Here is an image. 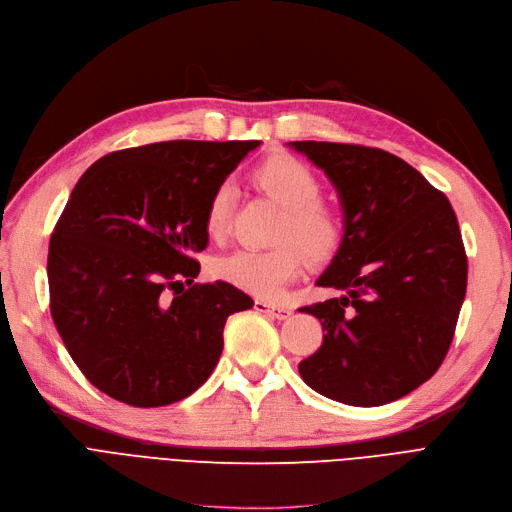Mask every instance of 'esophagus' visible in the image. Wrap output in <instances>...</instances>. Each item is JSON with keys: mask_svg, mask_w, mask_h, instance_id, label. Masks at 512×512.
<instances>
[{"mask_svg": "<svg viewBox=\"0 0 512 512\" xmlns=\"http://www.w3.org/2000/svg\"><path fill=\"white\" fill-rule=\"evenodd\" d=\"M254 309L260 311V313H267V315H271V317H277V320H288V317L292 315V309H290V307L273 305V303H267V301H256V303H254Z\"/></svg>", "mask_w": 512, "mask_h": 512, "instance_id": "1", "label": "esophagus"}]
</instances>
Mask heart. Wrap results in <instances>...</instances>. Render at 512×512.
Here are the masks:
<instances>
[{"instance_id":"heart-1","label":"heart","mask_w":512,"mask_h":512,"mask_svg":"<svg viewBox=\"0 0 512 512\" xmlns=\"http://www.w3.org/2000/svg\"><path fill=\"white\" fill-rule=\"evenodd\" d=\"M256 182L286 209L271 250L241 248L214 262V273L233 286L258 298L281 296L284 288L303 271V253L313 260H326L339 250L343 224L337 211L322 197V180L294 156H273L256 169ZM235 186L222 182L211 192L205 207L207 233L220 239L233 216Z\"/></svg>"}]
</instances>
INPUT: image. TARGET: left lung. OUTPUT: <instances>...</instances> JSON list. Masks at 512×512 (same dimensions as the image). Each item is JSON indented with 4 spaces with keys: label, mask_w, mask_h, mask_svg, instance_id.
<instances>
[{
    "label": "left lung",
    "mask_w": 512,
    "mask_h": 512,
    "mask_svg": "<svg viewBox=\"0 0 512 512\" xmlns=\"http://www.w3.org/2000/svg\"><path fill=\"white\" fill-rule=\"evenodd\" d=\"M337 186L345 233L317 286L341 298L301 307L326 330L303 381L351 407H379L426 383L451 347L468 258L443 192L402 158L358 144L290 142Z\"/></svg>",
    "instance_id": "left-lung-1"
}]
</instances>
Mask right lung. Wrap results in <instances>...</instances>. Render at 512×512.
Returning <instances> with one entry per match:
<instances>
[{"mask_svg": "<svg viewBox=\"0 0 512 512\" xmlns=\"http://www.w3.org/2000/svg\"><path fill=\"white\" fill-rule=\"evenodd\" d=\"M260 142H158L105 154L72 190L48 245L50 313L97 390L165 407L209 379L228 315L254 307L195 284L211 192Z\"/></svg>", "mask_w": 512, "mask_h": 512, "instance_id": "obj_1", "label": "right lung"}]
</instances>
